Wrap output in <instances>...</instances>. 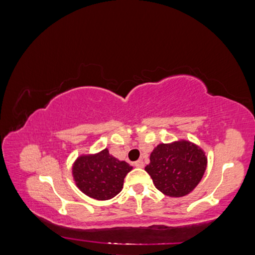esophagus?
I'll use <instances>...</instances> for the list:
<instances>
[{
    "mask_svg": "<svg viewBox=\"0 0 255 255\" xmlns=\"http://www.w3.org/2000/svg\"><path fill=\"white\" fill-rule=\"evenodd\" d=\"M134 167H137V168H143L144 167V163H143L141 159H140V160L134 162Z\"/></svg>",
    "mask_w": 255,
    "mask_h": 255,
    "instance_id": "1",
    "label": "esophagus"
}]
</instances>
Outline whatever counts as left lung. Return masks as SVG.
<instances>
[{"instance_id":"left-lung-1","label":"left lung","mask_w":255,"mask_h":255,"mask_svg":"<svg viewBox=\"0 0 255 255\" xmlns=\"http://www.w3.org/2000/svg\"><path fill=\"white\" fill-rule=\"evenodd\" d=\"M208 158L201 147L186 139L159 143L150 153L144 170L154 187L171 198H181L194 190L201 181Z\"/></svg>"}]
</instances>
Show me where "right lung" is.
<instances>
[{
  "label": "right lung",
  "mask_w": 255,
  "mask_h": 255,
  "mask_svg": "<svg viewBox=\"0 0 255 255\" xmlns=\"http://www.w3.org/2000/svg\"><path fill=\"white\" fill-rule=\"evenodd\" d=\"M132 166L115 158L105 148L96 153L81 154L72 166L76 187L87 197L109 200L122 191L124 179Z\"/></svg>",
  "instance_id": "add662e5"
}]
</instances>
